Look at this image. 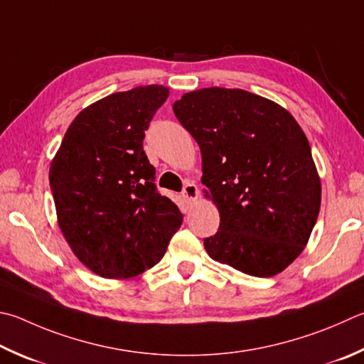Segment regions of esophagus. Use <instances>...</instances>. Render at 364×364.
<instances>
[{
  "label": "esophagus",
  "instance_id": "esophagus-1",
  "mask_svg": "<svg viewBox=\"0 0 364 364\" xmlns=\"http://www.w3.org/2000/svg\"><path fill=\"white\" fill-rule=\"evenodd\" d=\"M197 194H199V191H197V186L193 181H188L184 184V189H183V197L186 199L188 202H194L197 199Z\"/></svg>",
  "mask_w": 364,
  "mask_h": 364
}]
</instances>
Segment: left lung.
I'll use <instances>...</instances> for the list:
<instances>
[{"label": "left lung", "mask_w": 364, "mask_h": 364, "mask_svg": "<svg viewBox=\"0 0 364 364\" xmlns=\"http://www.w3.org/2000/svg\"><path fill=\"white\" fill-rule=\"evenodd\" d=\"M173 113L200 146L205 197L220 229L208 256L253 277H274L306 248L321 202L307 136L272 100L242 89L184 94Z\"/></svg>", "instance_id": "obj_1"}]
</instances>
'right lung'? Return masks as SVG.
Here are the masks:
<instances>
[{
    "instance_id": "add662e5",
    "label": "right lung",
    "mask_w": 364,
    "mask_h": 364,
    "mask_svg": "<svg viewBox=\"0 0 364 364\" xmlns=\"http://www.w3.org/2000/svg\"><path fill=\"white\" fill-rule=\"evenodd\" d=\"M140 85L89 105L50 164L57 221L76 257L103 279H130L162 259L183 215L157 193L144 130L168 97Z\"/></svg>"
}]
</instances>
